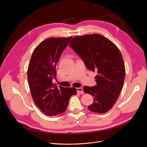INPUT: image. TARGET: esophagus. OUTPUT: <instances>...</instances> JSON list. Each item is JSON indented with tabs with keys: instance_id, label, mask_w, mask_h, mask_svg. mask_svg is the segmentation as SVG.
Here are the masks:
<instances>
[{
	"instance_id": "obj_1",
	"label": "esophagus",
	"mask_w": 147,
	"mask_h": 147,
	"mask_svg": "<svg viewBox=\"0 0 147 147\" xmlns=\"http://www.w3.org/2000/svg\"><path fill=\"white\" fill-rule=\"evenodd\" d=\"M77 93L80 94H84V91H83V89L82 88H77Z\"/></svg>"
}]
</instances>
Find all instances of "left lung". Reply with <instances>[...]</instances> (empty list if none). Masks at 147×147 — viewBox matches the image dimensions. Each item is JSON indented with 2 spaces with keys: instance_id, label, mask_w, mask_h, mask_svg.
I'll use <instances>...</instances> for the list:
<instances>
[{
  "instance_id": "1",
  "label": "left lung",
  "mask_w": 147,
  "mask_h": 147,
  "mask_svg": "<svg viewBox=\"0 0 147 147\" xmlns=\"http://www.w3.org/2000/svg\"><path fill=\"white\" fill-rule=\"evenodd\" d=\"M69 47L89 70L97 73L96 85L83 88L84 92L94 98L88 109L99 114L107 113L116 102L124 84L125 70L120 50L109 39L98 34L76 36Z\"/></svg>"
}]
</instances>
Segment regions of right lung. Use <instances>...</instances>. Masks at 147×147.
Listing matches in <instances>:
<instances>
[{
    "label": "right lung",
    "instance_id": "1",
    "mask_svg": "<svg viewBox=\"0 0 147 147\" xmlns=\"http://www.w3.org/2000/svg\"><path fill=\"white\" fill-rule=\"evenodd\" d=\"M72 36L50 38L35 48L27 70L31 94L38 109L49 116H57L67 109L70 97L77 94L76 88L57 87L56 65Z\"/></svg>",
    "mask_w": 147,
    "mask_h": 147
}]
</instances>
